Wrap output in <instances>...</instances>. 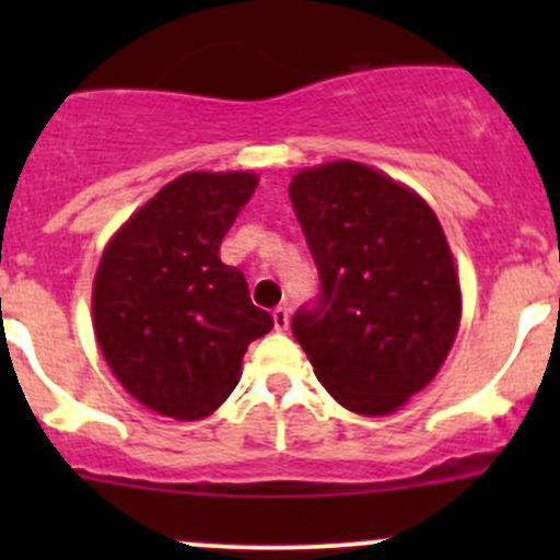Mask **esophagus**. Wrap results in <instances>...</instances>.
<instances>
[{
	"label": "esophagus",
	"mask_w": 560,
	"mask_h": 560,
	"mask_svg": "<svg viewBox=\"0 0 560 560\" xmlns=\"http://www.w3.org/2000/svg\"><path fill=\"white\" fill-rule=\"evenodd\" d=\"M273 325H276V330H287V327H290V306L273 308Z\"/></svg>",
	"instance_id": "obj_1"
}]
</instances>
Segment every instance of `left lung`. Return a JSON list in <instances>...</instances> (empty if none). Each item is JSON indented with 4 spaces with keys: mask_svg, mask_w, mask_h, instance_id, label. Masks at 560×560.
Instances as JSON below:
<instances>
[{
    "mask_svg": "<svg viewBox=\"0 0 560 560\" xmlns=\"http://www.w3.org/2000/svg\"><path fill=\"white\" fill-rule=\"evenodd\" d=\"M290 200L319 270L292 336L338 404L389 415L436 376L460 322L442 224L422 197L358 162L301 171Z\"/></svg>",
    "mask_w": 560,
    "mask_h": 560,
    "instance_id": "1",
    "label": "left lung"
}]
</instances>
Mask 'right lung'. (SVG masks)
Listing matches in <instances>:
<instances>
[{
	"mask_svg": "<svg viewBox=\"0 0 560 560\" xmlns=\"http://www.w3.org/2000/svg\"><path fill=\"white\" fill-rule=\"evenodd\" d=\"M257 189L252 173H184L110 241L94 279V330L129 395L200 420L241 380L246 347L273 327L219 244Z\"/></svg>",
	"mask_w": 560,
	"mask_h": 560,
	"instance_id": "right-lung-1",
	"label": "right lung"
}]
</instances>
